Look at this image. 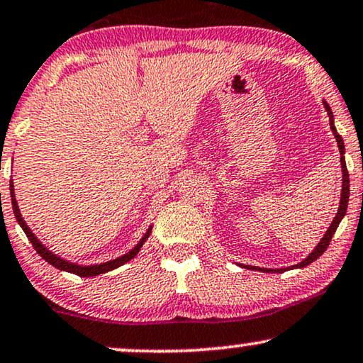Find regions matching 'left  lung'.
<instances>
[{
  "label": "left lung",
  "mask_w": 363,
  "mask_h": 363,
  "mask_svg": "<svg viewBox=\"0 0 363 363\" xmlns=\"http://www.w3.org/2000/svg\"><path fill=\"white\" fill-rule=\"evenodd\" d=\"M323 106H325V110L328 113V120H330V130L333 136H335L337 140V145H338V152H340V164H342V193H340V206H338V211L335 215V218H333V222L330 223V227H328V230L325 232V235H323L322 240H320L317 247L313 248L312 253L307 258H303L302 262L296 263V265H291V267H286V268H303L310 265V263L317 260V258L322 255L323 252L327 250L328 245H330L332 242V237L333 233H335V230L338 225H340L342 218L345 216L347 213V206H348V196H350V180H348V172H347V164H345V145H343V140L342 136L337 133V128H335V123H333V113L330 110V106H328V103L323 100ZM240 265V263H238ZM243 268H252V270H258V272H265V274H281V272H285L286 268H260V267H252V265H240Z\"/></svg>",
  "instance_id": "obj_1"
}]
</instances>
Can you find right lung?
I'll list each match as a JSON object with an SVG mask.
<instances>
[{
	"mask_svg": "<svg viewBox=\"0 0 363 363\" xmlns=\"http://www.w3.org/2000/svg\"><path fill=\"white\" fill-rule=\"evenodd\" d=\"M9 193H11V205H13V211H15V216H16V222L20 223V227L23 228V232L26 233L28 240H30L33 247H35V250L40 253L41 257H43V260H46L50 263V265H53L55 268H58V270H63V272H69V274H74L78 277H96V275H101V274H106V272L110 270H115V268H118L121 265H125L126 262H130L131 258H135L138 255L140 248L143 247V243L147 242L150 233H152V227L147 230V233L141 237V240L138 243L135 245L133 248L128 253H125V255H121L118 258H115V260H110V262H105V263H100V265H78V263H72L68 260H65V258H61L53 253L48 248L45 247L43 243L40 242V240L36 238V235L31 232L30 227H28L25 220H23L21 216V211H20V206H18V201L15 199V188H13V180L9 183Z\"/></svg>",
	"mask_w": 363,
	"mask_h": 363,
	"instance_id": "add662e5",
	"label": "right lung"
}]
</instances>
